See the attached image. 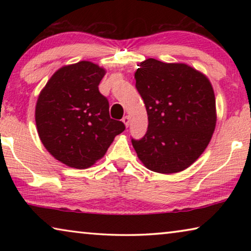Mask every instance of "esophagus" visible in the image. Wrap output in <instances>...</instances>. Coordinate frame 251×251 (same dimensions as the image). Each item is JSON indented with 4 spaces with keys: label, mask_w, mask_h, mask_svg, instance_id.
I'll return each instance as SVG.
<instances>
[{
    "label": "esophagus",
    "mask_w": 251,
    "mask_h": 251,
    "mask_svg": "<svg viewBox=\"0 0 251 251\" xmlns=\"http://www.w3.org/2000/svg\"><path fill=\"white\" fill-rule=\"evenodd\" d=\"M129 120H130V118H129V116H124V117H123V123H124V124H125V126L126 127H128V125H129Z\"/></svg>",
    "instance_id": "obj_1"
}]
</instances>
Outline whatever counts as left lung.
Segmentation results:
<instances>
[{"instance_id": "obj_1", "label": "left lung", "mask_w": 251, "mask_h": 251, "mask_svg": "<svg viewBox=\"0 0 251 251\" xmlns=\"http://www.w3.org/2000/svg\"><path fill=\"white\" fill-rule=\"evenodd\" d=\"M135 73L148 127L131 138L138 158L152 172L174 174L198 159L216 127V100L205 75L182 63L148 58Z\"/></svg>"}]
</instances>
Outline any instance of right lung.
<instances>
[{"label": "right lung", "mask_w": 251, "mask_h": 251, "mask_svg": "<svg viewBox=\"0 0 251 251\" xmlns=\"http://www.w3.org/2000/svg\"><path fill=\"white\" fill-rule=\"evenodd\" d=\"M105 70L82 61L63 66L41 91L35 122L50 155L74 168H88L107 151L124 123L109 116L107 99L99 91Z\"/></svg>", "instance_id": "1"}]
</instances>
